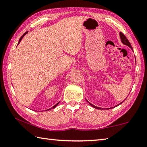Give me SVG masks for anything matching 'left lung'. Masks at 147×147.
I'll use <instances>...</instances> for the list:
<instances>
[{"label":"left lung","instance_id":"obj_1","mask_svg":"<svg viewBox=\"0 0 147 147\" xmlns=\"http://www.w3.org/2000/svg\"><path fill=\"white\" fill-rule=\"evenodd\" d=\"M120 38H121V41H122V43H123L124 45H127V46H128L129 47H130L131 48V49H132V47H131V44L130 43V42H129V41L127 39V38H126V36H124V35L122 33V32H120ZM124 102V101H123ZM123 102H121L120 104H122ZM89 104H90V105L92 106V107H93V108H96V109H102L101 108H99V107H96V106H94V105H93V104H91V103H89ZM119 104H118L117 106H119ZM107 109H111V108H107Z\"/></svg>","mask_w":147,"mask_h":147}]
</instances>
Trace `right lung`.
I'll return each instance as SVG.
<instances>
[{
	"label": "right lung",
	"instance_id": "1",
	"mask_svg": "<svg viewBox=\"0 0 147 147\" xmlns=\"http://www.w3.org/2000/svg\"><path fill=\"white\" fill-rule=\"evenodd\" d=\"M27 34V32H25V33H24L23 35V36H22L21 37V38H20V39H19V43H18V44H19V43H20V42H21V39H23V37L24 36H25V35ZM59 104V102L58 103V104H56V105H54L53 107V108H50V109H47V110H50V109H51L52 108H56V107L57 106V105H58V104Z\"/></svg>",
	"mask_w": 147,
	"mask_h": 147
}]
</instances>
